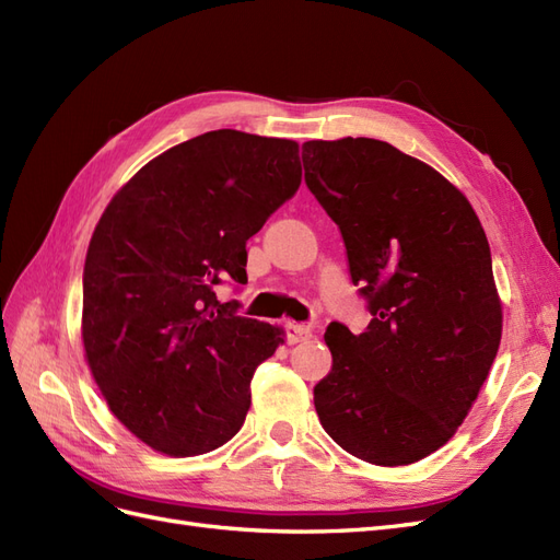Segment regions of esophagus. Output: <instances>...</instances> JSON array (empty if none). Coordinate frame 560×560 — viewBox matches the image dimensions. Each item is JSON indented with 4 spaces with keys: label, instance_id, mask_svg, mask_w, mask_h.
I'll use <instances>...</instances> for the list:
<instances>
[{
    "label": "esophagus",
    "instance_id": "34e87169",
    "mask_svg": "<svg viewBox=\"0 0 560 560\" xmlns=\"http://www.w3.org/2000/svg\"><path fill=\"white\" fill-rule=\"evenodd\" d=\"M282 329H284V341L290 343V346L306 341V338L311 336V327L299 325V322H284Z\"/></svg>",
    "mask_w": 560,
    "mask_h": 560
}]
</instances>
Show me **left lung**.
<instances>
[{
  "label": "left lung",
  "mask_w": 560,
  "mask_h": 560,
  "mask_svg": "<svg viewBox=\"0 0 560 560\" xmlns=\"http://www.w3.org/2000/svg\"><path fill=\"white\" fill-rule=\"evenodd\" d=\"M306 186L341 231L371 322H331L315 411L360 460L411 465L444 446L493 364L502 308L467 198L422 161L371 138L301 147Z\"/></svg>",
  "instance_id": "obj_1"
}]
</instances>
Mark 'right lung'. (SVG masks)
Masks as SVG:
<instances>
[{
	"label": "right lung",
	"instance_id": "obj_1",
	"mask_svg": "<svg viewBox=\"0 0 560 560\" xmlns=\"http://www.w3.org/2000/svg\"><path fill=\"white\" fill-rule=\"evenodd\" d=\"M301 186L299 144L210 130L149 161L100 217L83 266V348L112 413L154 451L200 455L243 428L282 341L217 287Z\"/></svg>",
	"mask_w": 560,
	"mask_h": 560
}]
</instances>
